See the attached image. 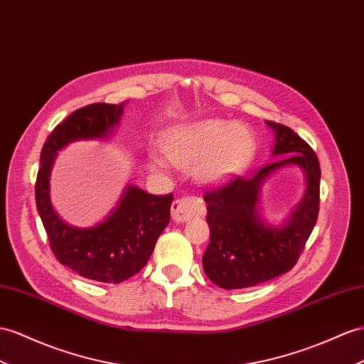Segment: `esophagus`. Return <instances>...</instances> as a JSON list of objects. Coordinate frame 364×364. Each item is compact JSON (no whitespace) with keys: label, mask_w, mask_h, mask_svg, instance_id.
<instances>
[{"label":"esophagus","mask_w":364,"mask_h":364,"mask_svg":"<svg viewBox=\"0 0 364 364\" xmlns=\"http://www.w3.org/2000/svg\"><path fill=\"white\" fill-rule=\"evenodd\" d=\"M201 201L197 198H176L172 203V218L176 223H183L200 213L203 209Z\"/></svg>","instance_id":"esophagus-1"}]
</instances>
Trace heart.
Masks as SVG:
<instances>
[{"instance_id":"obj_1","label":"heart","mask_w":364,"mask_h":364,"mask_svg":"<svg viewBox=\"0 0 364 364\" xmlns=\"http://www.w3.org/2000/svg\"><path fill=\"white\" fill-rule=\"evenodd\" d=\"M161 152L167 160L180 167L197 165L203 181L213 183L228 178L246 163L252 154L254 138L240 123L228 124L221 119L173 127L161 138ZM155 169H163L160 160L151 161Z\"/></svg>"}]
</instances>
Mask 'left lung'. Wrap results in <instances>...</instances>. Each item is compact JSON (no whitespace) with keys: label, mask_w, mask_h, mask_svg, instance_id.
<instances>
[{"label":"left lung","mask_w":364,"mask_h":364,"mask_svg":"<svg viewBox=\"0 0 364 364\" xmlns=\"http://www.w3.org/2000/svg\"><path fill=\"white\" fill-rule=\"evenodd\" d=\"M266 124L274 129L272 155L279 158L204 193L210 241L203 267L223 289L257 286L291 271L318 218L321 171L316 154L291 127L274 121ZM286 165L304 169L306 192L283 227H271L257 209L259 189L269 174Z\"/></svg>","instance_id":"1"}]
</instances>
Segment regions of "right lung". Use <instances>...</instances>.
I'll use <instances>...</instances> for the list:
<instances>
[{
    "label": "right lung",
    "instance_id": "1",
    "mask_svg": "<svg viewBox=\"0 0 364 364\" xmlns=\"http://www.w3.org/2000/svg\"><path fill=\"white\" fill-rule=\"evenodd\" d=\"M126 102H95L81 107L52 130L41 151L36 175V209L58 262L78 275L101 283H121L138 274L151 258L158 237L171 221L173 195H152L127 186L118 206L93 228H73L50 203L49 178L58 151L81 139H102L114 134Z\"/></svg>",
    "mask_w": 364,
    "mask_h": 364
}]
</instances>
